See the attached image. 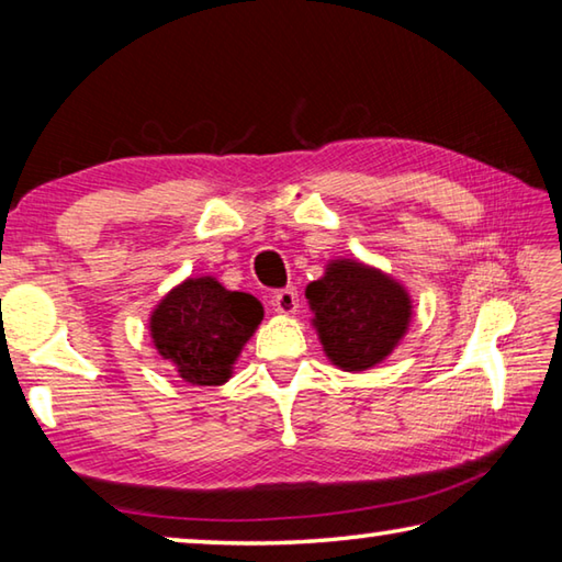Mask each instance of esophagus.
<instances>
[{
	"instance_id": "esophagus-1",
	"label": "esophagus",
	"mask_w": 562,
	"mask_h": 562,
	"mask_svg": "<svg viewBox=\"0 0 562 562\" xmlns=\"http://www.w3.org/2000/svg\"><path fill=\"white\" fill-rule=\"evenodd\" d=\"M300 307V297H297V290L288 288V290H280L272 294V310L278 312V315H294Z\"/></svg>"
}]
</instances>
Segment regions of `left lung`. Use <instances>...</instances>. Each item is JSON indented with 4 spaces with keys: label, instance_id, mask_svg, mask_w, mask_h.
Segmentation results:
<instances>
[{
    "label": "left lung",
    "instance_id": "8db88e82",
    "mask_svg": "<svg viewBox=\"0 0 562 562\" xmlns=\"http://www.w3.org/2000/svg\"><path fill=\"white\" fill-rule=\"evenodd\" d=\"M304 297L312 327L331 364L364 372L392 355L414 319V300L392 274L355 258L329 260Z\"/></svg>",
    "mask_w": 562,
    "mask_h": 562
}]
</instances>
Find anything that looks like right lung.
<instances>
[{
  "label": "right lung",
  "mask_w": 562,
  "mask_h": 562,
  "mask_svg": "<svg viewBox=\"0 0 562 562\" xmlns=\"http://www.w3.org/2000/svg\"><path fill=\"white\" fill-rule=\"evenodd\" d=\"M265 317L262 302L225 290L213 274L186 278L148 317L150 341L190 386H221Z\"/></svg>",
  "instance_id": "right-lung-1"
}]
</instances>
